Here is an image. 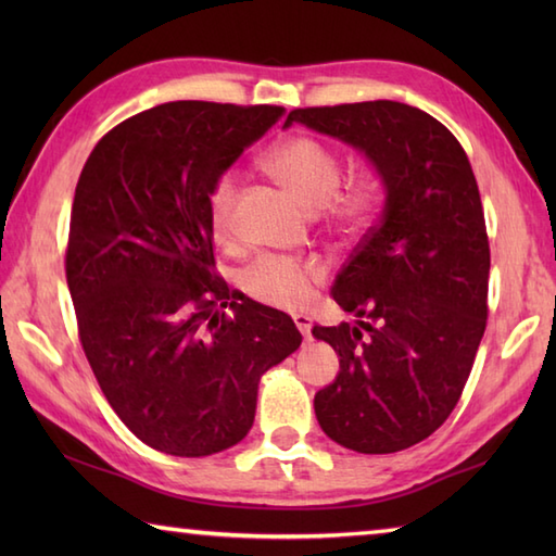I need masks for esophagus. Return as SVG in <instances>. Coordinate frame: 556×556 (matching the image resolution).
<instances>
[{
	"label": "esophagus",
	"mask_w": 556,
	"mask_h": 556,
	"mask_svg": "<svg viewBox=\"0 0 556 556\" xmlns=\"http://www.w3.org/2000/svg\"><path fill=\"white\" fill-rule=\"evenodd\" d=\"M293 323H296L299 332L308 339L311 337V317L308 315H293Z\"/></svg>",
	"instance_id": "obj_1"
}]
</instances>
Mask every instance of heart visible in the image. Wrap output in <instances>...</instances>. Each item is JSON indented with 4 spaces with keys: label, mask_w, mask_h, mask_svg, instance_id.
<instances>
[{
    "label": "heart",
    "mask_w": 556,
    "mask_h": 556,
    "mask_svg": "<svg viewBox=\"0 0 556 556\" xmlns=\"http://www.w3.org/2000/svg\"><path fill=\"white\" fill-rule=\"evenodd\" d=\"M267 169L303 205L325 212L339 239L358 241L368 233L387 200V184L377 172H363L341 186V160L315 136H293L269 152ZM241 195V174L224 172L207 198L210 222L217 236H229ZM325 279L317 260L260 255L241 271V289L257 303L296 311L308 305L315 287Z\"/></svg>",
    "instance_id": "obj_1"
}]
</instances>
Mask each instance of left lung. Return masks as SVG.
Wrapping results in <instances>:
<instances>
[{"label":"left lung","mask_w":556,"mask_h":556,"mask_svg":"<svg viewBox=\"0 0 556 556\" xmlns=\"http://www.w3.org/2000/svg\"><path fill=\"white\" fill-rule=\"evenodd\" d=\"M293 122L363 150L387 184L380 222L332 289L358 320L313 327L339 353L315 416L341 446L394 454L452 416L485 334L490 241L476 174L454 134L404 102L291 110Z\"/></svg>","instance_id":"left-lung-1"}]
</instances>
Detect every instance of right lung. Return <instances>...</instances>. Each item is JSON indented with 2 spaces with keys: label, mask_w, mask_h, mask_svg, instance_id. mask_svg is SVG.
Returning <instances> with one entry per match:
<instances>
[{
  "label": "right lung",
  "mask_w": 556,
  "mask_h": 556,
  "mask_svg": "<svg viewBox=\"0 0 556 556\" xmlns=\"http://www.w3.org/2000/svg\"><path fill=\"white\" fill-rule=\"evenodd\" d=\"M281 112L160 104L104 134L78 176L64 265L80 346L116 416L157 452L239 444L260 375L301 346L287 313L217 275L207 205L217 176Z\"/></svg>",
  "instance_id": "right-lung-1"
}]
</instances>
